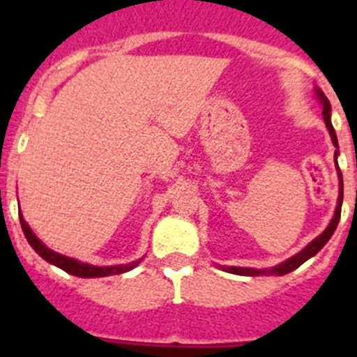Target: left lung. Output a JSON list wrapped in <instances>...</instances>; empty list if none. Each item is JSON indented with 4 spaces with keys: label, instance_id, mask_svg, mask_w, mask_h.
Returning <instances> with one entry per match:
<instances>
[{
    "label": "left lung",
    "instance_id": "left-lung-1",
    "mask_svg": "<svg viewBox=\"0 0 357 357\" xmlns=\"http://www.w3.org/2000/svg\"><path fill=\"white\" fill-rule=\"evenodd\" d=\"M317 94H318V98H320L321 105H324V121H326V127H327V130H329L333 144L336 146V151H334V160H336V169H338V176H340L338 206H336V211H334V216H333V220H331L329 227H327V229L324 230V232H321L317 239H313V241L309 243L307 247L302 248L298 254L293 255V257H289V259L284 261V263L277 264V266L266 268V270H255V268H239V266H222L225 272L236 273V275H252V277H255V275H286V273L296 270V268L301 266V264H304L307 259H311L313 255H317L318 252L324 248V245L329 241L331 236L334 234L336 227H338L340 216H342V202H343V176H342V172H340V166H338V153H340L338 148L340 146H338V139H336V132H334L333 123H331L329 100H327V96H324V93H321L320 89H317Z\"/></svg>",
    "mask_w": 357,
    "mask_h": 357
}]
</instances>
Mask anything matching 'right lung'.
<instances>
[{"label":"right lung","mask_w":357,"mask_h":357,"mask_svg":"<svg viewBox=\"0 0 357 357\" xmlns=\"http://www.w3.org/2000/svg\"><path fill=\"white\" fill-rule=\"evenodd\" d=\"M19 222H21V227H23L24 238L28 239L30 243V247L37 252V254L43 257L44 261H48V263L55 264V266L62 268L64 272L71 273V275L77 277H85V279H89V277H107V275H118V273H125L130 272L132 268H135L137 264L141 263L139 261H132L128 264H118V266H93V264L82 263V261L71 259V257H66L62 254H56V252L50 250L39 238H37L31 229L28 227V223L24 222L23 216H19Z\"/></svg>","instance_id":"obj_1"}]
</instances>
